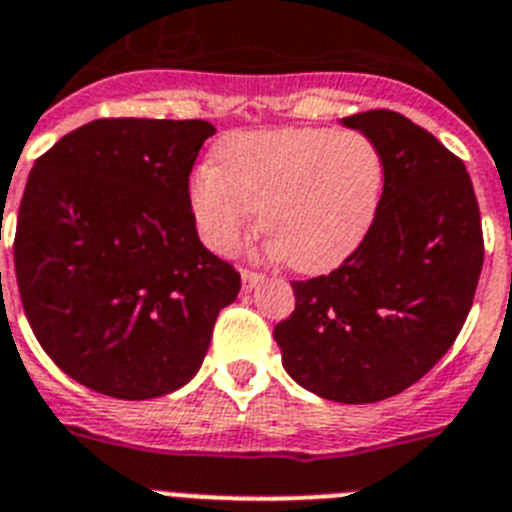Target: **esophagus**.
<instances>
[{"label": "esophagus", "instance_id": "obj_1", "mask_svg": "<svg viewBox=\"0 0 512 512\" xmlns=\"http://www.w3.org/2000/svg\"><path fill=\"white\" fill-rule=\"evenodd\" d=\"M240 279H243V290H253V287H259L266 277L259 272H251V269H243V272H240Z\"/></svg>", "mask_w": 512, "mask_h": 512}]
</instances>
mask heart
<instances>
[{
    "label": "heart",
    "mask_w": 512,
    "mask_h": 512,
    "mask_svg": "<svg viewBox=\"0 0 512 512\" xmlns=\"http://www.w3.org/2000/svg\"><path fill=\"white\" fill-rule=\"evenodd\" d=\"M378 144L352 129H269L227 137L204 163L189 202L204 243L233 253L261 212L269 251L303 274L329 272L357 251L381 207Z\"/></svg>",
    "instance_id": "1"
}]
</instances>
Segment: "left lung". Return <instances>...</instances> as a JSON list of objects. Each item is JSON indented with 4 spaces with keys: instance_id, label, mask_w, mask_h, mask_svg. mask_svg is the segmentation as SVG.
Segmentation results:
<instances>
[{
    "instance_id": "obj_1",
    "label": "left lung",
    "mask_w": 512,
    "mask_h": 512,
    "mask_svg": "<svg viewBox=\"0 0 512 512\" xmlns=\"http://www.w3.org/2000/svg\"><path fill=\"white\" fill-rule=\"evenodd\" d=\"M383 155L381 207L357 251L292 282L274 326L292 381L321 399L373 404L406 391L451 349L482 274V217L466 165L393 111L342 119Z\"/></svg>"
}]
</instances>
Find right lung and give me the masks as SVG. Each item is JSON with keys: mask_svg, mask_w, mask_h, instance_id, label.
Listing matches in <instances>:
<instances>
[{"mask_svg": "<svg viewBox=\"0 0 512 512\" xmlns=\"http://www.w3.org/2000/svg\"><path fill=\"white\" fill-rule=\"evenodd\" d=\"M209 121L98 119L38 157L15 230L30 329L72 381L113 399L199 373L240 274L196 233L189 176Z\"/></svg>", "mask_w": 512, "mask_h": 512, "instance_id": "1", "label": "right lung"}]
</instances>
